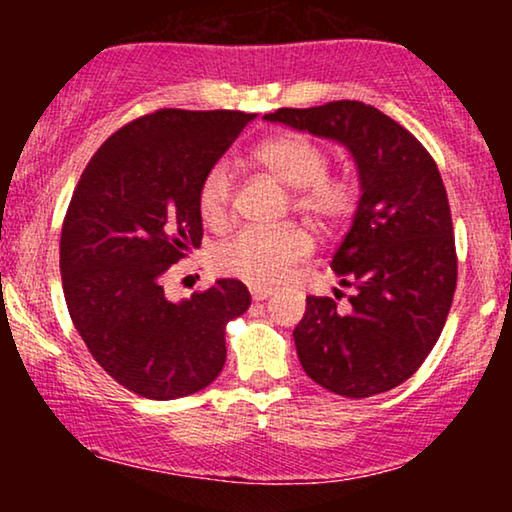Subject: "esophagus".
<instances>
[{"instance_id": "obj_1", "label": "esophagus", "mask_w": 512, "mask_h": 512, "mask_svg": "<svg viewBox=\"0 0 512 512\" xmlns=\"http://www.w3.org/2000/svg\"><path fill=\"white\" fill-rule=\"evenodd\" d=\"M251 298L256 300V303H261V300H265V298H270L272 296V289H265V286H251Z\"/></svg>"}]
</instances>
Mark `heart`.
<instances>
[{"mask_svg":"<svg viewBox=\"0 0 512 512\" xmlns=\"http://www.w3.org/2000/svg\"><path fill=\"white\" fill-rule=\"evenodd\" d=\"M254 156L286 188L296 191L293 205L319 226H333L352 212L354 186L342 177H326L328 153L305 135H279L258 144ZM235 174L228 160H216L202 177L198 202L209 223L226 221ZM312 240L303 228H244L214 251L223 275L256 286L277 284L291 265L310 254Z\"/></svg>","mask_w":512,"mask_h":512,"instance_id":"obj_1","label":"heart"}]
</instances>
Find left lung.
<instances>
[{
  "label": "left lung",
  "mask_w": 512,
  "mask_h": 512,
  "mask_svg": "<svg viewBox=\"0 0 512 512\" xmlns=\"http://www.w3.org/2000/svg\"><path fill=\"white\" fill-rule=\"evenodd\" d=\"M263 121L345 146L359 177V205L331 261L354 293L347 310L333 298H307L293 331L303 370L347 398L394 389L438 342L457 286L438 167L403 125L363 102L277 109Z\"/></svg>",
  "instance_id": "1"
}]
</instances>
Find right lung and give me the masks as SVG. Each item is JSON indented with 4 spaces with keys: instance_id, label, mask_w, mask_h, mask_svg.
Listing matches in <instances>:
<instances>
[{
    "instance_id": "right-lung-1",
    "label": "right lung",
    "mask_w": 512,
    "mask_h": 512,
    "mask_svg": "<svg viewBox=\"0 0 512 512\" xmlns=\"http://www.w3.org/2000/svg\"><path fill=\"white\" fill-rule=\"evenodd\" d=\"M256 114L160 109L114 132L90 158L60 240L69 317L125 389L172 401L212 384L226 324L249 310L240 279L170 300L160 279L200 249V184Z\"/></svg>"
}]
</instances>
